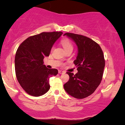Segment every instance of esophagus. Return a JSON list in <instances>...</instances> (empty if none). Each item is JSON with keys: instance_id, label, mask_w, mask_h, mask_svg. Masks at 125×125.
<instances>
[{"instance_id": "1", "label": "esophagus", "mask_w": 125, "mask_h": 125, "mask_svg": "<svg viewBox=\"0 0 125 125\" xmlns=\"http://www.w3.org/2000/svg\"><path fill=\"white\" fill-rule=\"evenodd\" d=\"M59 74H65V72L63 71H62V70H59Z\"/></svg>"}]
</instances>
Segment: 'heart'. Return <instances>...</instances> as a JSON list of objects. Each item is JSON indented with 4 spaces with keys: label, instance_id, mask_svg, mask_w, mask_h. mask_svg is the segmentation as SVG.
Wrapping results in <instances>:
<instances>
[{
    "label": "heart",
    "instance_id": "obj_1",
    "mask_svg": "<svg viewBox=\"0 0 125 125\" xmlns=\"http://www.w3.org/2000/svg\"><path fill=\"white\" fill-rule=\"evenodd\" d=\"M61 44L65 51L68 50H73V46L71 42L67 39H64L61 40Z\"/></svg>",
    "mask_w": 125,
    "mask_h": 125
}]
</instances>
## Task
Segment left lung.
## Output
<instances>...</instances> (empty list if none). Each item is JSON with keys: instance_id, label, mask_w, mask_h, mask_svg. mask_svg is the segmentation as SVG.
<instances>
[{"instance_id": "obj_1", "label": "left lung", "mask_w": 125, "mask_h": 125, "mask_svg": "<svg viewBox=\"0 0 125 125\" xmlns=\"http://www.w3.org/2000/svg\"><path fill=\"white\" fill-rule=\"evenodd\" d=\"M63 36L73 40L78 48L74 61L78 72L66 73L70 79L64 89L75 99H84L91 95L101 82L105 65L104 55L99 44L86 36L69 32Z\"/></svg>"}]
</instances>
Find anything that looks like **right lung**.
Returning a JSON list of instances; mask_svg holds the SVG:
<instances>
[{"label": "right lung", "mask_w": 125, "mask_h": 125, "mask_svg": "<svg viewBox=\"0 0 125 125\" xmlns=\"http://www.w3.org/2000/svg\"><path fill=\"white\" fill-rule=\"evenodd\" d=\"M62 32H42L31 36L20 45L15 55L16 77L30 95H43L50 88V78L58 74L56 69H48L43 59L50 55L51 48Z\"/></svg>", "instance_id": "add662e5"}]
</instances>
